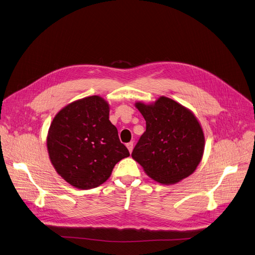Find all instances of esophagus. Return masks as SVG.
I'll use <instances>...</instances> for the list:
<instances>
[{
  "instance_id": "esophagus-1",
  "label": "esophagus",
  "mask_w": 255,
  "mask_h": 255,
  "mask_svg": "<svg viewBox=\"0 0 255 255\" xmlns=\"http://www.w3.org/2000/svg\"><path fill=\"white\" fill-rule=\"evenodd\" d=\"M126 146H127V148H128V150H129V152L131 153V152H132V149H133V142H129V143H127V144H126Z\"/></svg>"
}]
</instances>
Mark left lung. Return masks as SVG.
Here are the masks:
<instances>
[{
    "instance_id": "1",
    "label": "left lung",
    "mask_w": 255,
    "mask_h": 255,
    "mask_svg": "<svg viewBox=\"0 0 255 255\" xmlns=\"http://www.w3.org/2000/svg\"><path fill=\"white\" fill-rule=\"evenodd\" d=\"M146 130L132 151V157L154 181L170 185L190 176L204 150V134L195 115L167 97L154 103H135Z\"/></svg>"
}]
</instances>
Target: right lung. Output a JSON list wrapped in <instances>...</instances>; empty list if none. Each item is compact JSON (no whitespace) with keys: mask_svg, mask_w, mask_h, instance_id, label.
<instances>
[{"mask_svg":"<svg viewBox=\"0 0 255 255\" xmlns=\"http://www.w3.org/2000/svg\"><path fill=\"white\" fill-rule=\"evenodd\" d=\"M109 114L108 102L91 96L68 104L53 119L47 136L51 163L75 188L100 186L115 165L130 155Z\"/></svg>","mask_w":255,"mask_h":255,"instance_id":"right-lung-1","label":"right lung"}]
</instances>
